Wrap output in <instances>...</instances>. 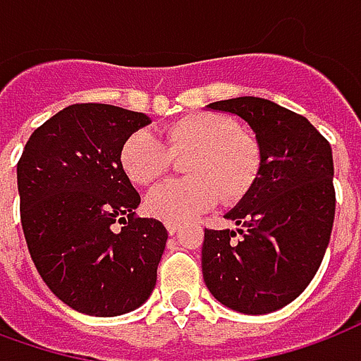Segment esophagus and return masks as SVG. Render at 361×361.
I'll use <instances>...</instances> for the list:
<instances>
[{"label":"esophagus","mask_w":361,"mask_h":361,"mask_svg":"<svg viewBox=\"0 0 361 361\" xmlns=\"http://www.w3.org/2000/svg\"><path fill=\"white\" fill-rule=\"evenodd\" d=\"M165 228H167V233H169L171 236L178 233V225H175V223H165Z\"/></svg>","instance_id":"34e87169"}]
</instances>
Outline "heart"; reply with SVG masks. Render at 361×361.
Returning <instances> with one entry per match:
<instances>
[{"instance_id":"1","label":"heart","mask_w":361,"mask_h":361,"mask_svg":"<svg viewBox=\"0 0 361 361\" xmlns=\"http://www.w3.org/2000/svg\"><path fill=\"white\" fill-rule=\"evenodd\" d=\"M194 154L188 178H173L146 196L148 212L167 223H186L221 198L240 200L256 183L262 149L236 121L217 113H192L165 128V140L148 128L133 133L121 148V165L136 184H152L171 169L173 155Z\"/></svg>"}]
</instances>
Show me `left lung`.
<instances>
[{"instance_id": "obj_1", "label": "left lung", "mask_w": 361, "mask_h": 361, "mask_svg": "<svg viewBox=\"0 0 361 361\" xmlns=\"http://www.w3.org/2000/svg\"><path fill=\"white\" fill-rule=\"evenodd\" d=\"M207 109L236 115L254 130L262 167L225 213L241 238L206 228L204 281L223 306L271 314L298 298L325 256L335 219L333 152L306 117L264 97H233Z\"/></svg>"}]
</instances>
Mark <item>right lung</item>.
<instances>
[{
	"label": "right lung",
	"mask_w": 361,
	"mask_h": 361,
	"mask_svg": "<svg viewBox=\"0 0 361 361\" xmlns=\"http://www.w3.org/2000/svg\"><path fill=\"white\" fill-rule=\"evenodd\" d=\"M149 123L115 105H69L34 130L20 155L30 257L47 288L80 314H128L154 290L167 231L157 219L134 217L140 194L121 165L126 138Z\"/></svg>",
	"instance_id": "obj_1"
}]
</instances>
